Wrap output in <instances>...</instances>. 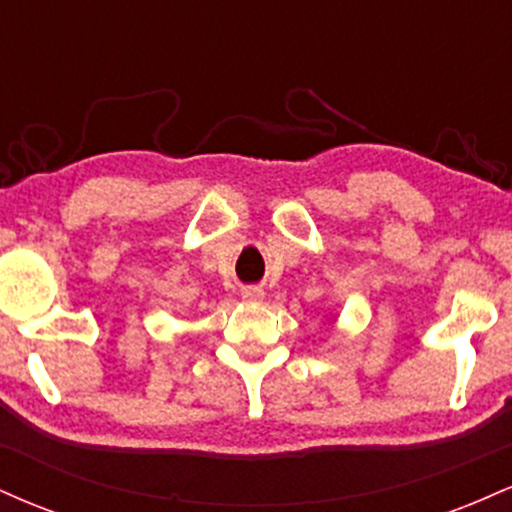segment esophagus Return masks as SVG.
<instances>
[{
  "label": "esophagus",
  "instance_id": "obj_1",
  "mask_svg": "<svg viewBox=\"0 0 512 512\" xmlns=\"http://www.w3.org/2000/svg\"><path fill=\"white\" fill-rule=\"evenodd\" d=\"M240 296H243V301H248V303H260L264 298V291L257 289V286H248V289H243Z\"/></svg>",
  "mask_w": 512,
  "mask_h": 512
}]
</instances>
